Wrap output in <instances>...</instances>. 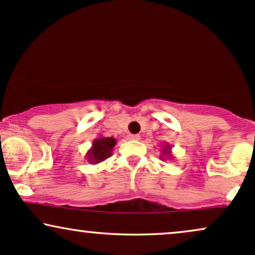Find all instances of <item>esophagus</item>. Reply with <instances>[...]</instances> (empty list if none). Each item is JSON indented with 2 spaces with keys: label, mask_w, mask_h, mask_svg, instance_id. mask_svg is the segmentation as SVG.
I'll use <instances>...</instances> for the list:
<instances>
[{
  "label": "esophagus",
  "mask_w": 255,
  "mask_h": 255,
  "mask_svg": "<svg viewBox=\"0 0 255 255\" xmlns=\"http://www.w3.org/2000/svg\"><path fill=\"white\" fill-rule=\"evenodd\" d=\"M128 139L129 140H140V135H137V134H130V135H128Z\"/></svg>",
  "instance_id": "34e87169"
}]
</instances>
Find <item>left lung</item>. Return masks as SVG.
Listing matches in <instances>:
<instances>
[{
  "mask_svg": "<svg viewBox=\"0 0 255 255\" xmlns=\"http://www.w3.org/2000/svg\"><path fill=\"white\" fill-rule=\"evenodd\" d=\"M172 146L170 145V143H162L161 145V155L160 158L161 159H173V155H172Z\"/></svg>",
  "mask_w": 255,
  "mask_h": 255,
  "instance_id": "obj_1",
  "label": "left lung"
}]
</instances>
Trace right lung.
I'll return each mask as SVG.
<instances>
[{
	"mask_svg": "<svg viewBox=\"0 0 255 255\" xmlns=\"http://www.w3.org/2000/svg\"><path fill=\"white\" fill-rule=\"evenodd\" d=\"M116 145L115 137L100 136L93 141L90 149L85 154V159L90 164H98V162L106 160L112 155L114 146Z\"/></svg>",
	"mask_w": 255,
	"mask_h": 255,
	"instance_id": "add662e5",
	"label": "right lung"
}]
</instances>
